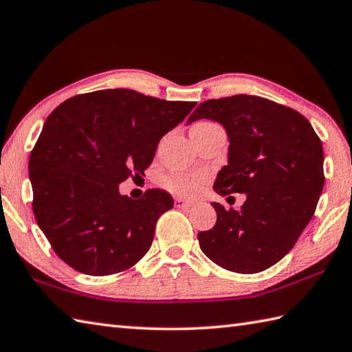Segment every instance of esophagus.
Masks as SVG:
<instances>
[{
  "label": "esophagus",
  "instance_id": "esophagus-1",
  "mask_svg": "<svg viewBox=\"0 0 352 352\" xmlns=\"http://www.w3.org/2000/svg\"><path fill=\"white\" fill-rule=\"evenodd\" d=\"M174 204H175V207H178V208H188V207L192 206V201L183 199V198H175Z\"/></svg>",
  "mask_w": 352,
  "mask_h": 352
}]
</instances>
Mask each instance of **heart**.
Returning <instances> with one entry per match:
<instances>
[{"instance_id": "b5f03b06", "label": "heart", "mask_w": 352, "mask_h": 352, "mask_svg": "<svg viewBox=\"0 0 352 352\" xmlns=\"http://www.w3.org/2000/svg\"><path fill=\"white\" fill-rule=\"evenodd\" d=\"M210 125H214V124L203 121L193 125V129H204V126H210ZM204 182H206L204 174H193V175L172 174V175L164 177L162 184L164 189L175 193L178 197H193L197 195Z\"/></svg>"}]
</instances>
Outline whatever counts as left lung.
<instances>
[{
	"label": "left lung",
	"mask_w": 352,
	"mask_h": 352,
	"mask_svg": "<svg viewBox=\"0 0 352 352\" xmlns=\"http://www.w3.org/2000/svg\"><path fill=\"white\" fill-rule=\"evenodd\" d=\"M227 130L228 164L213 184L222 197L245 193L243 206L216 210L214 227L199 231L201 251L239 274L271 267L294 248L324 189L322 142L296 110L254 95L201 102L190 115Z\"/></svg>",
	"instance_id": "obj_1"
}]
</instances>
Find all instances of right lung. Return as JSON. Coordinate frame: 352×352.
<instances>
[{
    "label": "right lung",
    "mask_w": 352,
    "mask_h": 352,
    "mask_svg": "<svg viewBox=\"0 0 352 352\" xmlns=\"http://www.w3.org/2000/svg\"><path fill=\"white\" fill-rule=\"evenodd\" d=\"M195 106L107 89L52 110L30 154L28 175L37 226L66 265L102 276L145 256L174 199L160 189L133 199L119 184L145 175L160 139Z\"/></svg>",
    "instance_id": "1"
}]
</instances>
